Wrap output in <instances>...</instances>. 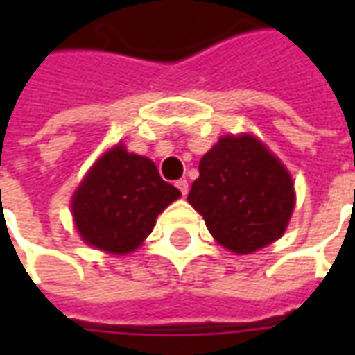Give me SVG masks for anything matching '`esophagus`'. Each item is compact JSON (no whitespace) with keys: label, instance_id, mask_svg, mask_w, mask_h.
I'll return each mask as SVG.
<instances>
[{"label":"esophagus","instance_id":"34e87169","mask_svg":"<svg viewBox=\"0 0 355 355\" xmlns=\"http://www.w3.org/2000/svg\"><path fill=\"white\" fill-rule=\"evenodd\" d=\"M177 188L180 190V193H182V196H186V193H188V180H186V178H180V180H177Z\"/></svg>","mask_w":355,"mask_h":355}]
</instances>
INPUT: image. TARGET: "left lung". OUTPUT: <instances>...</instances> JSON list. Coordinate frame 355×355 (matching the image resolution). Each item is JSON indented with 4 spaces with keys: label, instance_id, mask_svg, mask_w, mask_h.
Segmentation results:
<instances>
[{
    "label": "left lung",
    "instance_id": "1",
    "mask_svg": "<svg viewBox=\"0 0 355 355\" xmlns=\"http://www.w3.org/2000/svg\"><path fill=\"white\" fill-rule=\"evenodd\" d=\"M188 201L211 236L249 254L283 236L295 209L289 171L253 135H226L201 157Z\"/></svg>",
    "mask_w": 355,
    "mask_h": 355
}]
</instances>
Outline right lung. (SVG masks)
I'll list each match as a JSON object with an SVG mask.
<instances>
[{
    "instance_id": "obj_1",
    "label": "right lung",
    "mask_w": 355,
    "mask_h": 355,
    "mask_svg": "<svg viewBox=\"0 0 355 355\" xmlns=\"http://www.w3.org/2000/svg\"><path fill=\"white\" fill-rule=\"evenodd\" d=\"M180 192L159 177L152 159L117 144L94 163L72 198L81 239L112 254L135 251L155 218Z\"/></svg>"
}]
</instances>
